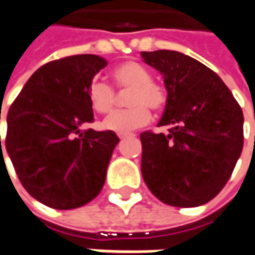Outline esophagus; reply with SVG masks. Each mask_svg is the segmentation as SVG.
<instances>
[{"instance_id":"obj_1","label":"esophagus","mask_w":255,"mask_h":255,"mask_svg":"<svg viewBox=\"0 0 255 255\" xmlns=\"http://www.w3.org/2000/svg\"><path fill=\"white\" fill-rule=\"evenodd\" d=\"M131 136H134L132 134H120L119 135V138L120 139H126V138H131Z\"/></svg>"}]
</instances>
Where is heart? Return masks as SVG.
<instances>
[{"label":"heart","instance_id":"b5f03b06","mask_svg":"<svg viewBox=\"0 0 255 255\" xmlns=\"http://www.w3.org/2000/svg\"><path fill=\"white\" fill-rule=\"evenodd\" d=\"M113 81L119 89H131L127 110L114 112L103 121V128L117 134H129L150 121V110L160 112L167 103L163 86L152 82V74L136 61H126L113 69ZM88 99L93 112L110 113L116 106V92L109 84L93 79L88 88Z\"/></svg>","mask_w":255,"mask_h":255}]
</instances>
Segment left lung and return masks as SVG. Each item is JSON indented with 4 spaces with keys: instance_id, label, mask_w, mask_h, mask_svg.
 I'll list each match as a JSON object with an SVG mask.
<instances>
[{
    "instance_id": "obj_1",
    "label": "left lung",
    "mask_w": 255,
    "mask_h": 255,
    "mask_svg": "<svg viewBox=\"0 0 255 255\" xmlns=\"http://www.w3.org/2000/svg\"><path fill=\"white\" fill-rule=\"evenodd\" d=\"M164 78L159 126L141 134V170L152 194L171 207H200L221 193L243 149V112L229 88L202 62L170 51H142Z\"/></svg>"
}]
</instances>
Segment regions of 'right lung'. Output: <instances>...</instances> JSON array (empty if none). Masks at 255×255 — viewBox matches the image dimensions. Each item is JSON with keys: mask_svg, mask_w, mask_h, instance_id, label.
Listing matches in <instances>:
<instances>
[{"mask_svg": "<svg viewBox=\"0 0 255 255\" xmlns=\"http://www.w3.org/2000/svg\"><path fill=\"white\" fill-rule=\"evenodd\" d=\"M106 65L93 54L47 62L9 107L4 146L22 186L47 207L79 208L103 188L120 139L109 129L81 132L79 127L93 121L88 88Z\"/></svg>", "mask_w": 255, "mask_h": 255, "instance_id": "obj_1", "label": "right lung"}]
</instances>
